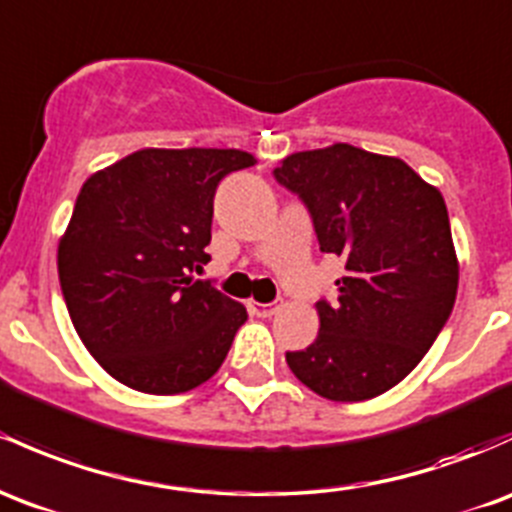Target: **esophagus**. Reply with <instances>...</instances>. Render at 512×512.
I'll return each instance as SVG.
<instances>
[{
    "mask_svg": "<svg viewBox=\"0 0 512 512\" xmlns=\"http://www.w3.org/2000/svg\"><path fill=\"white\" fill-rule=\"evenodd\" d=\"M247 308H250V311L255 313V316L269 318L274 311H277L279 306H277V303H255V301H247Z\"/></svg>",
    "mask_w": 512,
    "mask_h": 512,
    "instance_id": "1",
    "label": "esophagus"
}]
</instances>
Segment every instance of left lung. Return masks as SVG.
Masks as SVG:
<instances>
[{
	"label": "left lung",
	"instance_id": "left-lung-1",
	"mask_svg": "<svg viewBox=\"0 0 512 512\" xmlns=\"http://www.w3.org/2000/svg\"><path fill=\"white\" fill-rule=\"evenodd\" d=\"M323 252L345 262L338 299L318 301V338L286 364L328 401H367L418 367L457 299L459 262L440 189L398 157L347 143L284 157Z\"/></svg>",
	"mask_w": 512,
	"mask_h": 512
}]
</instances>
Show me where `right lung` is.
Instances as JSON below:
<instances>
[{
    "label": "right lung",
    "mask_w": 512,
    "mask_h": 512,
    "mask_svg": "<svg viewBox=\"0 0 512 512\" xmlns=\"http://www.w3.org/2000/svg\"><path fill=\"white\" fill-rule=\"evenodd\" d=\"M245 150L145 148L82 184L58 245L72 325L106 374L155 396L209 381L247 320L192 272L211 260L213 196Z\"/></svg>",
    "instance_id": "obj_1"
}]
</instances>
